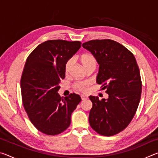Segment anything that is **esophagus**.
<instances>
[{
	"mask_svg": "<svg viewBox=\"0 0 158 158\" xmlns=\"http://www.w3.org/2000/svg\"><path fill=\"white\" fill-rule=\"evenodd\" d=\"M81 98L82 100H86V99H87V97L84 95H81Z\"/></svg>",
	"mask_w": 158,
	"mask_h": 158,
	"instance_id": "1",
	"label": "esophagus"
}]
</instances>
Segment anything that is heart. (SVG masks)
Masks as SVG:
<instances>
[{
  "instance_id": "b5f03b06",
  "label": "heart",
  "mask_w": 158,
  "mask_h": 158,
  "mask_svg": "<svg viewBox=\"0 0 158 158\" xmlns=\"http://www.w3.org/2000/svg\"><path fill=\"white\" fill-rule=\"evenodd\" d=\"M80 59H81L82 65L84 66V68L85 69H86L91 66H96V65H97V60H96L95 57L93 55L90 54V53H84V54L81 55ZM73 63H74L73 58H70V59H69L68 61H67L65 66V69L66 73H68L69 69H70L72 66L73 65ZM89 85V81H79L76 83L75 85H74V88L78 90H82V91H84V90H86V87Z\"/></svg>"
}]
</instances>
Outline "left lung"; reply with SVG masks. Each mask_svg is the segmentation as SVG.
<instances>
[{
    "label": "left lung",
    "instance_id": "8db88e82",
    "mask_svg": "<svg viewBox=\"0 0 158 158\" xmlns=\"http://www.w3.org/2000/svg\"><path fill=\"white\" fill-rule=\"evenodd\" d=\"M82 46L97 60L96 82L109 95L102 100L89 97L90 125L101 135H116L130 124L139 104L142 85L137 61L127 48L111 40H94Z\"/></svg>",
    "mask_w": 158,
    "mask_h": 158
}]
</instances>
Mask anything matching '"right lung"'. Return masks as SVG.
I'll list each match as a JSON object with an SVG mask.
<instances>
[{
  "label": "right lung",
  "mask_w": 158,
  "mask_h": 158,
  "mask_svg": "<svg viewBox=\"0 0 158 158\" xmlns=\"http://www.w3.org/2000/svg\"><path fill=\"white\" fill-rule=\"evenodd\" d=\"M81 43L52 40L38 45L26 59L21 79L23 105L31 122L47 135H56L68 128L71 114L81 102L71 93L58 94L60 79L65 77V63Z\"/></svg>",
  "instance_id": "right-lung-1"
}]
</instances>
